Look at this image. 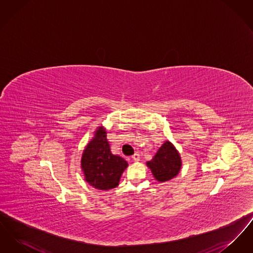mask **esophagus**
I'll return each mask as SVG.
<instances>
[{"label": "esophagus", "mask_w": 253, "mask_h": 253, "mask_svg": "<svg viewBox=\"0 0 253 253\" xmlns=\"http://www.w3.org/2000/svg\"><path fill=\"white\" fill-rule=\"evenodd\" d=\"M132 159L134 161V162H137V161H139V159H140V157H139V154L138 153H135L134 155H132Z\"/></svg>", "instance_id": "esophagus-1"}]
</instances>
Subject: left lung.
Here are the masks:
<instances>
[{"label": "left lung", "instance_id": "8db88e82", "mask_svg": "<svg viewBox=\"0 0 253 253\" xmlns=\"http://www.w3.org/2000/svg\"><path fill=\"white\" fill-rule=\"evenodd\" d=\"M146 165L151 169L155 179L163 183L172 179L179 173L182 160L175 146L166 140L158 149L155 157L146 162Z\"/></svg>", "mask_w": 253, "mask_h": 253}]
</instances>
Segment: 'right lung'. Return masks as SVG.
<instances>
[{
  "label": "right lung",
  "instance_id": "1",
  "mask_svg": "<svg viewBox=\"0 0 253 253\" xmlns=\"http://www.w3.org/2000/svg\"><path fill=\"white\" fill-rule=\"evenodd\" d=\"M128 162L110 149L106 128L98 126L90 142L86 145L81 160L84 180L93 188L108 191L119 186Z\"/></svg>",
  "mask_w": 253,
  "mask_h": 253
}]
</instances>
